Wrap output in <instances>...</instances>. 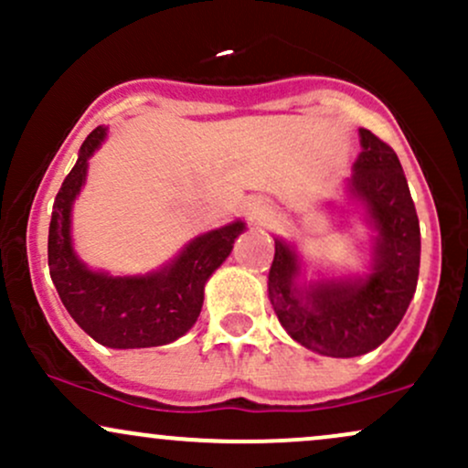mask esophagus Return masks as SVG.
I'll return each instance as SVG.
<instances>
[{"instance_id": "34e87169", "label": "esophagus", "mask_w": 468, "mask_h": 468, "mask_svg": "<svg viewBox=\"0 0 468 468\" xmlns=\"http://www.w3.org/2000/svg\"><path fill=\"white\" fill-rule=\"evenodd\" d=\"M252 219H261V218H266V207H255L252 208Z\"/></svg>"}]
</instances>
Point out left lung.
Instances as JSON below:
<instances>
[{"instance_id": "obj_1", "label": "left lung", "mask_w": 468, "mask_h": 468, "mask_svg": "<svg viewBox=\"0 0 468 468\" xmlns=\"http://www.w3.org/2000/svg\"><path fill=\"white\" fill-rule=\"evenodd\" d=\"M361 154L346 180L369 235L361 275L308 277L292 241L275 238L268 297L290 338L324 356L352 358L376 350L410 308L420 268V224L399 155L369 130H358Z\"/></svg>"}]
</instances>
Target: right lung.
Wrapping results in <instances>:
<instances>
[{"mask_svg": "<svg viewBox=\"0 0 468 468\" xmlns=\"http://www.w3.org/2000/svg\"><path fill=\"white\" fill-rule=\"evenodd\" d=\"M107 138V127L80 144L77 165L55 197L48 233V266L63 305L101 346L114 350L158 347L191 330L204 302L208 277L224 264L235 239L246 230L241 219L193 238L174 260L143 275L94 271L74 250L72 207L85 186L90 158Z\"/></svg>", "mask_w": 468, "mask_h": 468, "instance_id": "right-lung-1", "label": "right lung"}]
</instances>
